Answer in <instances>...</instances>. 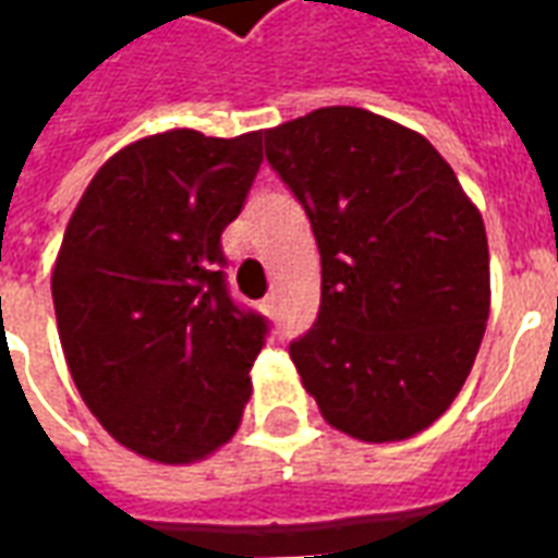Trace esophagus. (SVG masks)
Masks as SVG:
<instances>
[{
    "mask_svg": "<svg viewBox=\"0 0 558 558\" xmlns=\"http://www.w3.org/2000/svg\"><path fill=\"white\" fill-rule=\"evenodd\" d=\"M275 307H278V295H275V292H268L266 299H263V311H266V314H271Z\"/></svg>",
    "mask_w": 558,
    "mask_h": 558,
    "instance_id": "34e87169",
    "label": "esophagus"
}]
</instances>
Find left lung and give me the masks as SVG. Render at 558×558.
I'll list each match as a JSON object with an SVG mask.
<instances>
[{
  "label": "left lung",
  "mask_w": 558,
  "mask_h": 558,
  "mask_svg": "<svg viewBox=\"0 0 558 558\" xmlns=\"http://www.w3.org/2000/svg\"><path fill=\"white\" fill-rule=\"evenodd\" d=\"M323 259L314 328L290 359L323 418L362 442L430 427L466 383L490 314L481 211L448 160L362 107L266 131Z\"/></svg>",
  "instance_id": "8db88e82"
}]
</instances>
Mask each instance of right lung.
Here are the masks:
<instances>
[{"label": "right lung", "mask_w": 558, "mask_h": 558, "mask_svg": "<svg viewBox=\"0 0 558 558\" xmlns=\"http://www.w3.org/2000/svg\"><path fill=\"white\" fill-rule=\"evenodd\" d=\"M263 163V131L137 140L68 220L53 307L68 371L104 430L155 463H194L239 430L268 323L232 302L220 232Z\"/></svg>", "instance_id": "add662e5"}]
</instances>
